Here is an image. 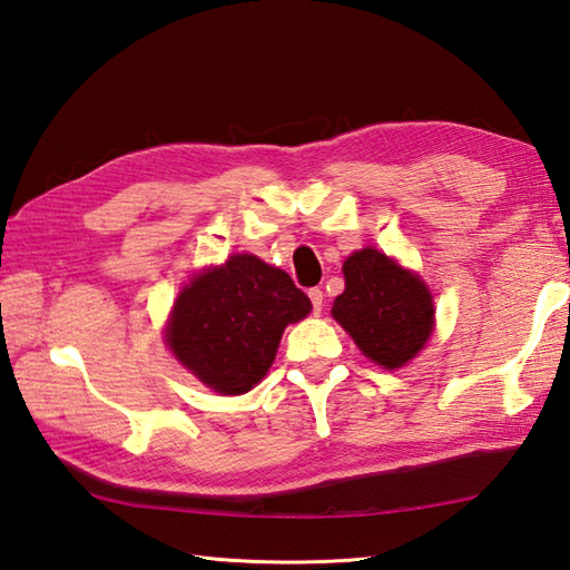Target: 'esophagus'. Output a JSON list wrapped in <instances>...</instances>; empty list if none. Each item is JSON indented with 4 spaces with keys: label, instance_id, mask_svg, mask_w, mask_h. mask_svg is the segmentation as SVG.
<instances>
[{
    "label": "esophagus",
    "instance_id": "obj_1",
    "mask_svg": "<svg viewBox=\"0 0 570 570\" xmlns=\"http://www.w3.org/2000/svg\"><path fill=\"white\" fill-rule=\"evenodd\" d=\"M307 295L312 299V309H315V315H320V312H322V299H324L322 287H309Z\"/></svg>",
    "mask_w": 570,
    "mask_h": 570
}]
</instances>
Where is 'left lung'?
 Wrapping results in <instances>:
<instances>
[{"instance_id":"1","label":"left lung","mask_w":570,"mask_h":570,"mask_svg":"<svg viewBox=\"0 0 570 570\" xmlns=\"http://www.w3.org/2000/svg\"><path fill=\"white\" fill-rule=\"evenodd\" d=\"M344 293L332 315L358 350L383 368H399L423 350L433 332V299L421 277L374 248L344 263Z\"/></svg>"}]
</instances>
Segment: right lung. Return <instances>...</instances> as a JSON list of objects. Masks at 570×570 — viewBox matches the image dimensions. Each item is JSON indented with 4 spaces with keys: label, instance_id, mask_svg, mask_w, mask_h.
<instances>
[{
    "label": "right lung",
    "instance_id": "right-lung-1",
    "mask_svg": "<svg viewBox=\"0 0 570 570\" xmlns=\"http://www.w3.org/2000/svg\"><path fill=\"white\" fill-rule=\"evenodd\" d=\"M309 309V297L287 273L248 253L230 255L181 289L167 342L206 386L238 396L271 368L287 324Z\"/></svg>",
    "mask_w": 570,
    "mask_h": 570
}]
</instances>
